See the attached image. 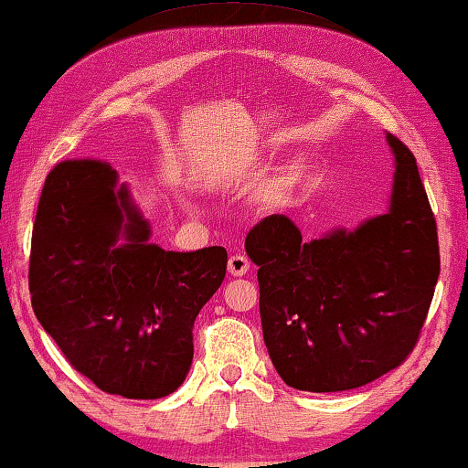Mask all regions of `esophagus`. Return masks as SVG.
I'll list each match as a JSON object with an SVG mask.
<instances>
[{
  "label": "esophagus",
  "instance_id": "34e87169",
  "mask_svg": "<svg viewBox=\"0 0 468 468\" xmlns=\"http://www.w3.org/2000/svg\"><path fill=\"white\" fill-rule=\"evenodd\" d=\"M249 271V260L245 255L236 253V255H229L228 260V272L232 274V277H242V274H247Z\"/></svg>",
  "mask_w": 468,
  "mask_h": 468
}]
</instances>
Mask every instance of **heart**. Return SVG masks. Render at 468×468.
Listing matches in <instances>:
<instances>
[{
	"mask_svg": "<svg viewBox=\"0 0 468 468\" xmlns=\"http://www.w3.org/2000/svg\"><path fill=\"white\" fill-rule=\"evenodd\" d=\"M303 175H304V164H300V162L292 164L290 168H285L283 172H281V176H279V181H277V187L279 189L293 187V185H296L300 178H303Z\"/></svg>",
	"mask_w": 468,
	"mask_h": 468,
	"instance_id": "obj_1",
	"label": "heart"
}]
</instances>
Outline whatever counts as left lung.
<instances>
[{
  "mask_svg": "<svg viewBox=\"0 0 468 468\" xmlns=\"http://www.w3.org/2000/svg\"><path fill=\"white\" fill-rule=\"evenodd\" d=\"M394 157L388 210L313 240L287 215L247 234L260 266L268 356L290 388L345 392L399 367L418 341L439 279V240L413 153L386 132Z\"/></svg>",
  "mask_w": 468,
  "mask_h": 468,
  "instance_id": "left-lung-1",
  "label": "left lung"
}]
</instances>
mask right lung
Segmentation results:
<instances>
[{"mask_svg": "<svg viewBox=\"0 0 468 468\" xmlns=\"http://www.w3.org/2000/svg\"><path fill=\"white\" fill-rule=\"evenodd\" d=\"M106 162L57 164L31 236L29 292L42 328L108 394L164 399L194 360V322L226 277L228 251H165Z\"/></svg>", "mask_w": 468, "mask_h": 468, "instance_id": "add662e5", "label": "right lung"}]
</instances>
